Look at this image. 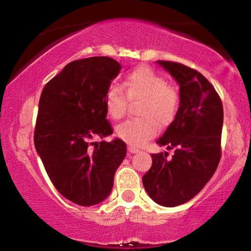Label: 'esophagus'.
I'll use <instances>...</instances> for the list:
<instances>
[{"label": "esophagus", "instance_id": "34e87169", "mask_svg": "<svg viewBox=\"0 0 251 251\" xmlns=\"http://www.w3.org/2000/svg\"><path fill=\"white\" fill-rule=\"evenodd\" d=\"M128 151H129V153H138L139 152V150L136 149V147H133V146H128Z\"/></svg>", "mask_w": 251, "mask_h": 251}]
</instances>
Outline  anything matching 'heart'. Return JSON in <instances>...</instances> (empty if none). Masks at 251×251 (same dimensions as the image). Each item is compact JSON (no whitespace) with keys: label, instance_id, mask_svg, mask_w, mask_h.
Instances as JSON below:
<instances>
[{"label":"heart","instance_id":"b5f03b06","mask_svg":"<svg viewBox=\"0 0 251 251\" xmlns=\"http://www.w3.org/2000/svg\"><path fill=\"white\" fill-rule=\"evenodd\" d=\"M142 99L138 113L142 118L128 119L116 126V135L130 145L140 146L153 138L160 126H167L176 118L180 105L179 92L168 84L167 78L147 66L130 72L123 82V89L113 85L105 98L106 111L119 120L126 113L129 100Z\"/></svg>","mask_w":251,"mask_h":251}]
</instances>
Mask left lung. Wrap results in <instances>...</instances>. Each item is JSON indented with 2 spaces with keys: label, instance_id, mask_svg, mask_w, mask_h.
Instances as JSON below:
<instances>
[{
  "label": "left lung",
  "instance_id": "1",
  "mask_svg": "<svg viewBox=\"0 0 251 251\" xmlns=\"http://www.w3.org/2000/svg\"><path fill=\"white\" fill-rule=\"evenodd\" d=\"M157 63L179 84V109L157 140L175 154L171 159L167 152L152 154V167L143 176V184L156 203L176 207L193 199L217 169L224 111L214 85L200 72L175 61Z\"/></svg>",
  "mask_w": 251,
  "mask_h": 251
}]
</instances>
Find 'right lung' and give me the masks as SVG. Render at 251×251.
<instances>
[{"instance_id": "add662e5", "label": "right lung", "mask_w": 251, "mask_h": 251, "mask_svg": "<svg viewBox=\"0 0 251 251\" xmlns=\"http://www.w3.org/2000/svg\"><path fill=\"white\" fill-rule=\"evenodd\" d=\"M120 70L109 57L74 60L41 94L34 145L53 186L78 205L97 204L108 197L126 154L121 139L92 143L113 132L105 98Z\"/></svg>"}]
</instances>
